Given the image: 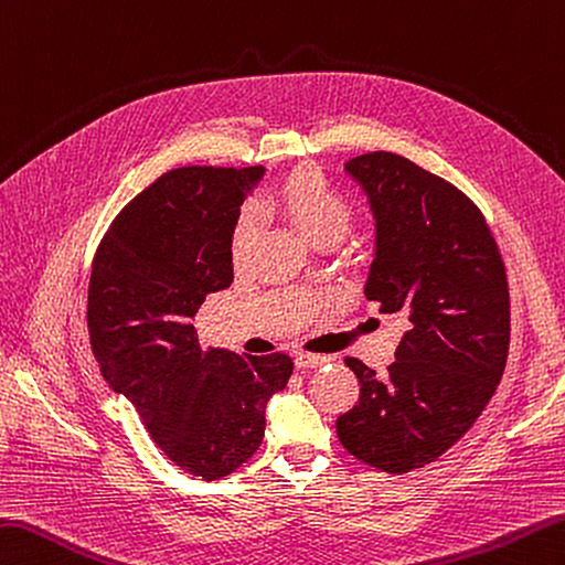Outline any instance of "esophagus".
Listing matches in <instances>:
<instances>
[{"label":"esophagus","mask_w":565,"mask_h":565,"mask_svg":"<svg viewBox=\"0 0 565 565\" xmlns=\"http://www.w3.org/2000/svg\"><path fill=\"white\" fill-rule=\"evenodd\" d=\"M330 358L328 355H306V352H301V355L296 358V367L298 370H316V367H323V364H328Z\"/></svg>","instance_id":"34e87169"}]
</instances>
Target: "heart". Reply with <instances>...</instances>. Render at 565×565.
Segmentation results:
<instances>
[{"label": "heart", "instance_id": "1", "mask_svg": "<svg viewBox=\"0 0 565 565\" xmlns=\"http://www.w3.org/2000/svg\"><path fill=\"white\" fill-rule=\"evenodd\" d=\"M271 205L311 245H318L323 239H340L352 220V205L348 203V198L335 185H330L326 175L316 169H296L286 175L274 188ZM254 232H257V217H254L252 210H242L230 232L232 259L239 262L245 257Z\"/></svg>", "mask_w": 565, "mask_h": 565}]
</instances>
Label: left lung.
<instances>
[{
  "mask_svg": "<svg viewBox=\"0 0 565 565\" xmlns=\"http://www.w3.org/2000/svg\"><path fill=\"white\" fill-rule=\"evenodd\" d=\"M374 217L364 296L408 326L386 377L355 358L360 402L338 438L384 472L424 468L488 406L510 352V289L482 213L456 185L399 153L350 159Z\"/></svg>",
  "mask_w": 565,
  "mask_h": 565,
  "instance_id": "left-lung-1",
  "label": "left lung"
}]
</instances>
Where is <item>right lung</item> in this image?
<instances>
[{"instance_id":"right-lung-1","label":"right lung","mask_w":565,"mask_h":565,"mask_svg":"<svg viewBox=\"0 0 565 565\" xmlns=\"http://www.w3.org/2000/svg\"><path fill=\"white\" fill-rule=\"evenodd\" d=\"M264 166H183L141 191L109 225L93 262L87 330L105 382L135 404L181 470L220 480L262 446L267 404L289 355L201 350L191 320L232 284L230 232Z\"/></svg>"}]
</instances>
